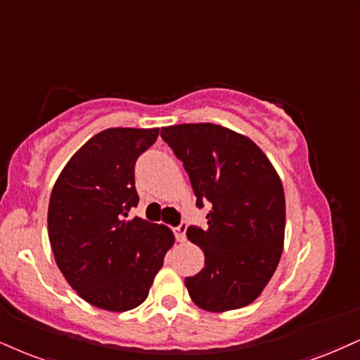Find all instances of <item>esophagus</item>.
<instances>
[{
  "instance_id": "esophagus-1",
  "label": "esophagus",
  "mask_w": 360,
  "mask_h": 360,
  "mask_svg": "<svg viewBox=\"0 0 360 360\" xmlns=\"http://www.w3.org/2000/svg\"><path fill=\"white\" fill-rule=\"evenodd\" d=\"M186 228H188V224H186V223H181L179 226L174 228V235H176L177 241H184L186 240Z\"/></svg>"
}]
</instances>
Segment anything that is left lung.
Here are the masks:
<instances>
[{
    "label": "left lung",
    "mask_w": 360,
    "mask_h": 360,
    "mask_svg": "<svg viewBox=\"0 0 360 360\" xmlns=\"http://www.w3.org/2000/svg\"><path fill=\"white\" fill-rule=\"evenodd\" d=\"M161 137L183 162L196 206H211L207 228L186 231L205 251V268L184 280L189 297L207 311L250 305L283 250L285 194L275 167L251 139L221 125H171Z\"/></svg>",
    "instance_id": "left-lung-1"
}]
</instances>
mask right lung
<instances>
[{"mask_svg": "<svg viewBox=\"0 0 360 360\" xmlns=\"http://www.w3.org/2000/svg\"><path fill=\"white\" fill-rule=\"evenodd\" d=\"M159 129L98 132L67 162L49 205V238L70 287L98 309L125 311L149 295L174 235L167 226L129 218L136 207L134 167Z\"/></svg>", "mask_w": 360, "mask_h": 360, "instance_id": "obj_1", "label": "right lung"}]
</instances>
